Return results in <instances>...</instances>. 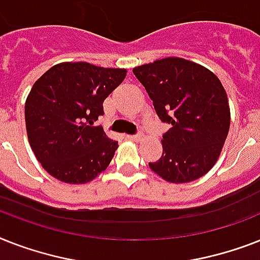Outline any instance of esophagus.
Returning a JSON list of instances; mask_svg holds the SVG:
<instances>
[{
    "mask_svg": "<svg viewBox=\"0 0 260 260\" xmlns=\"http://www.w3.org/2000/svg\"><path fill=\"white\" fill-rule=\"evenodd\" d=\"M126 139L128 140H132V141H141L144 137H143V135H136V136H134V135H129V136H126Z\"/></svg>",
    "mask_w": 260,
    "mask_h": 260,
    "instance_id": "34e87169",
    "label": "esophagus"
}]
</instances>
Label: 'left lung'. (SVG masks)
<instances>
[{
	"label": "left lung",
	"mask_w": 260,
	"mask_h": 260,
	"mask_svg": "<svg viewBox=\"0 0 260 260\" xmlns=\"http://www.w3.org/2000/svg\"><path fill=\"white\" fill-rule=\"evenodd\" d=\"M161 121L163 155L149 163L168 183L202 178L218 161L231 123L229 99L214 72L181 57H166L134 68Z\"/></svg>",
	"instance_id": "8db88e82"
}]
</instances>
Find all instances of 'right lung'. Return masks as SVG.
Segmentation results:
<instances>
[{"label": "right lung", "mask_w": 260, "mask_h": 260, "mask_svg": "<svg viewBox=\"0 0 260 260\" xmlns=\"http://www.w3.org/2000/svg\"><path fill=\"white\" fill-rule=\"evenodd\" d=\"M126 69L60 62L33 84L25 101L27 140L42 168L57 180L85 184L111 163L119 147L94 121Z\"/></svg>", "instance_id": "1"}]
</instances>
